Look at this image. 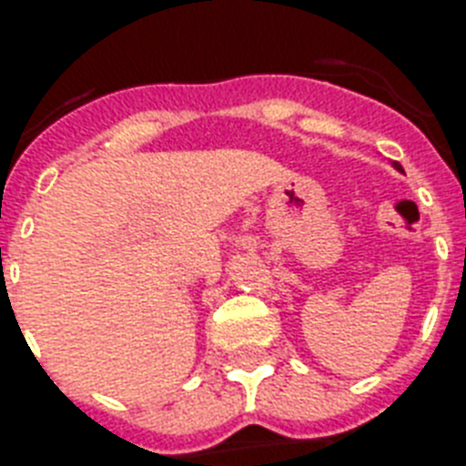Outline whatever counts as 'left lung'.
<instances>
[{"instance_id":"1","label":"left lung","mask_w":466,"mask_h":466,"mask_svg":"<svg viewBox=\"0 0 466 466\" xmlns=\"http://www.w3.org/2000/svg\"><path fill=\"white\" fill-rule=\"evenodd\" d=\"M396 167H398V170H400V166H398V163H396Z\"/></svg>"}]
</instances>
